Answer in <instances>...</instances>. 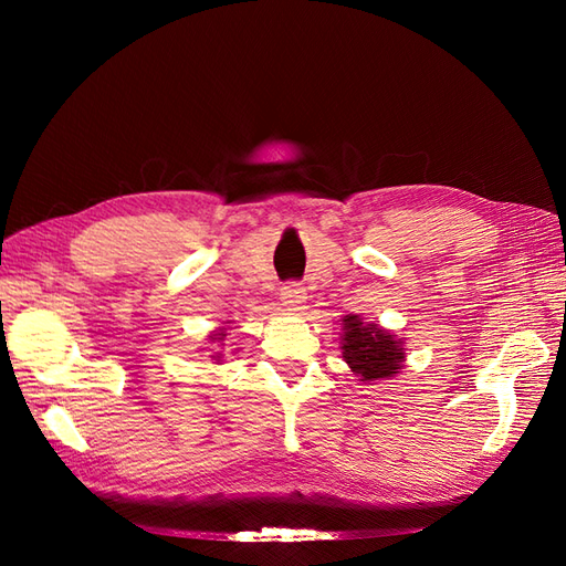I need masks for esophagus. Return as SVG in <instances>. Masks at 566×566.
Segmentation results:
<instances>
[{
  "label": "esophagus",
  "mask_w": 566,
  "mask_h": 566,
  "mask_svg": "<svg viewBox=\"0 0 566 566\" xmlns=\"http://www.w3.org/2000/svg\"><path fill=\"white\" fill-rule=\"evenodd\" d=\"M281 302L290 312H300L306 302V290L300 283H287L281 287Z\"/></svg>",
  "instance_id": "obj_1"
}]
</instances>
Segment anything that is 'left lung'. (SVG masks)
<instances>
[{"label":"left lung","mask_w":566,"mask_h":566,"mask_svg":"<svg viewBox=\"0 0 566 566\" xmlns=\"http://www.w3.org/2000/svg\"><path fill=\"white\" fill-rule=\"evenodd\" d=\"M339 349L361 385L394 380L406 364V342L358 314L342 318Z\"/></svg>","instance_id":"left-lung-1"}]
</instances>
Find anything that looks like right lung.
<instances>
[{
	"label": "right lung",
	"mask_w": 566,
	"mask_h": 566,
	"mask_svg": "<svg viewBox=\"0 0 566 566\" xmlns=\"http://www.w3.org/2000/svg\"><path fill=\"white\" fill-rule=\"evenodd\" d=\"M227 325H231V321H227ZM227 325H221V328H217V331H212L210 335H208V345L212 346L213 349L210 350L209 347H202V352H212V358H214V364H221V358H224V354L219 352V347L224 345V339H227V335H231L229 331L231 328H227Z\"/></svg>",
	"instance_id": "right-lung-1"
}]
</instances>
